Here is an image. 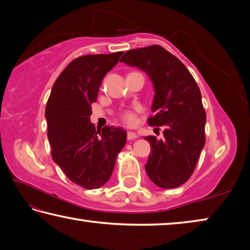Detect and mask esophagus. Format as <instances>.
Here are the masks:
<instances>
[{
  "instance_id": "esophagus-1",
  "label": "esophagus",
  "mask_w": 250,
  "mask_h": 250,
  "mask_svg": "<svg viewBox=\"0 0 250 250\" xmlns=\"http://www.w3.org/2000/svg\"><path fill=\"white\" fill-rule=\"evenodd\" d=\"M126 137H128L129 140H134V139L138 138V135L135 134L134 132H132V131H129L128 134H126Z\"/></svg>"
}]
</instances>
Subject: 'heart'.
Returning <instances> with one entry per match:
<instances>
[{
	"label": "heart",
	"instance_id": "heart-1",
	"mask_svg": "<svg viewBox=\"0 0 250 250\" xmlns=\"http://www.w3.org/2000/svg\"><path fill=\"white\" fill-rule=\"evenodd\" d=\"M137 109L139 110L140 108H137ZM121 119L125 125H134L135 122H137V115H135L133 110H125V111L121 113Z\"/></svg>",
	"mask_w": 250,
	"mask_h": 250
}]
</instances>
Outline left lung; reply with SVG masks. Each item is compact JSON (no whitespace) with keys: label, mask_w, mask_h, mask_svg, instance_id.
I'll return each mask as SVG.
<instances>
[{"label":"left lung","mask_w":250,"mask_h":250,"mask_svg":"<svg viewBox=\"0 0 250 250\" xmlns=\"http://www.w3.org/2000/svg\"><path fill=\"white\" fill-rule=\"evenodd\" d=\"M120 62L146 71L154 87V116L147 124L163 126L164 138H145L152 147L146 174L160 188H177L193 174L205 146L206 113L200 88L183 62L159 45L128 50Z\"/></svg>","instance_id":"8db88e82"}]
</instances>
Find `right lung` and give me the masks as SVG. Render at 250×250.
Masks as SVG:
<instances>
[{"label":"right lung","instance_id":"right-lung-1","mask_svg":"<svg viewBox=\"0 0 250 250\" xmlns=\"http://www.w3.org/2000/svg\"><path fill=\"white\" fill-rule=\"evenodd\" d=\"M122 54L74 59L58 76L46 104L54 162L71 182L87 189L107 183L126 141L122 128L105 125L100 131L90 122L91 104L97 100L101 82Z\"/></svg>","mask_w":250,"mask_h":250}]
</instances>
